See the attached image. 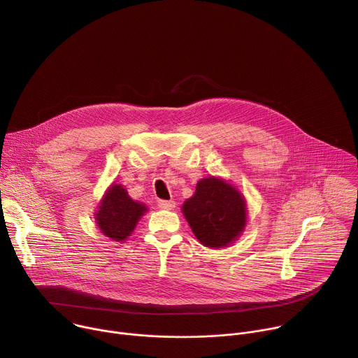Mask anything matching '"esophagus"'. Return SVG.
Segmentation results:
<instances>
[{
  "label": "esophagus",
  "instance_id": "1",
  "mask_svg": "<svg viewBox=\"0 0 358 358\" xmlns=\"http://www.w3.org/2000/svg\"><path fill=\"white\" fill-rule=\"evenodd\" d=\"M159 208H162V210H174L176 208V201H164V199H162V201H159Z\"/></svg>",
  "mask_w": 358,
  "mask_h": 358
}]
</instances>
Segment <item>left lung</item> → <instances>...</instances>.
<instances>
[{
	"label": "left lung",
	"instance_id": "obj_1",
	"mask_svg": "<svg viewBox=\"0 0 358 358\" xmlns=\"http://www.w3.org/2000/svg\"><path fill=\"white\" fill-rule=\"evenodd\" d=\"M181 211L195 238L213 249L234 243L242 235L248 220L242 192L213 176L196 182L194 195L184 201Z\"/></svg>",
	"mask_w": 358,
	"mask_h": 358
}]
</instances>
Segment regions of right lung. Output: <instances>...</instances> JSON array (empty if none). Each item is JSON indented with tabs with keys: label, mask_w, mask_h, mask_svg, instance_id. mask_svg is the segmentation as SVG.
Instances as JSON below:
<instances>
[{
	"label": "right lung",
	"mask_w": 358,
	"mask_h": 358,
	"mask_svg": "<svg viewBox=\"0 0 358 358\" xmlns=\"http://www.w3.org/2000/svg\"><path fill=\"white\" fill-rule=\"evenodd\" d=\"M145 213L147 207L143 202L134 201L122 184L113 182L99 202L94 221L101 234L115 242H123Z\"/></svg>",
	"instance_id": "add662e5"
}]
</instances>
